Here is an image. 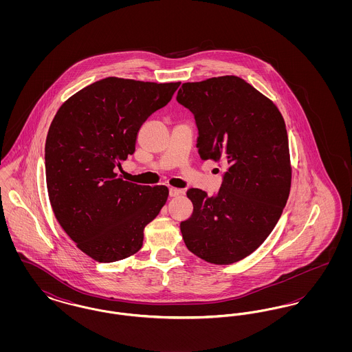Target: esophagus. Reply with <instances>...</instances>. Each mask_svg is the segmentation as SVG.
<instances>
[{
    "instance_id": "34e87169",
    "label": "esophagus",
    "mask_w": 352,
    "mask_h": 352,
    "mask_svg": "<svg viewBox=\"0 0 352 352\" xmlns=\"http://www.w3.org/2000/svg\"><path fill=\"white\" fill-rule=\"evenodd\" d=\"M184 190H181V188H175V187H170V190H168L170 197H178V195H181V194H184Z\"/></svg>"
}]
</instances>
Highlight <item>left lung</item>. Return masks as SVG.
<instances>
[{"label": "left lung", "mask_w": 352, "mask_h": 352, "mask_svg": "<svg viewBox=\"0 0 352 352\" xmlns=\"http://www.w3.org/2000/svg\"><path fill=\"white\" fill-rule=\"evenodd\" d=\"M177 100L195 118L201 160L226 168L215 195L187 190L194 211L181 223L184 244L207 263L234 264L265 241L289 198L284 118L273 101L234 75L184 83Z\"/></svg>", "instance_id": "obj_1"}]
</instances>
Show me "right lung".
Listing matches in <instances>:
<instances>
[{
    "label": "right lung",
    "mask_w": 352,
    "mask_h": 352,
    "mask_svg": "<svg viewBox=\"0 0 352 352\" xmlns=\"http://www.w3.org/2000/svg\"><path fill=\"white\" fill-rule=\"evenodd\" d=\"M105 78L62 104L45 146L51 207L76 247L99 263L140 251L144 230L168 201L166 186L122 181L116 170L135 151L146 118L179 87Z\"/></svg>",
    "instance_id": "1"
}]
</instances>
